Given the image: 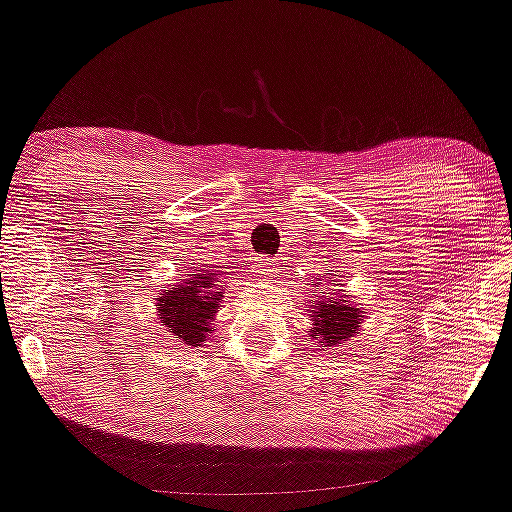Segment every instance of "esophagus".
<instances>
[{
  "instance_id": "1",
  "label": "esophagus",
  "mask_w": 512,
  "mask_h": 512,
  "mask_svg": "<svg viewBox=\"0 0 512 512\" xmlns=\"http://www.w3.org/2000/svg\"><path fill=\"white\" fill-rule=\"evenodd\" d=\"M256 272H258V277H270V275H275V272H277V268H275V258H268V256L258 258Z\"/></svg>"
}]
</instances>
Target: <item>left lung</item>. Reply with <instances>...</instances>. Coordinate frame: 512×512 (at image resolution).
Instances as JSON below:
<instances>
[{"instance_id":"8db88e82","label":"left lung","mask_w":512,"mask_h":512,"mask_svg":"<svg viewBox=\"0 0 512 512\" xmlns=\"http://www.w3.org/2000/svg\"><path fill=\"white\" fill-rule=\"evenodd\" d=\"M335 270H326L324 279L314 277V291L312 305H310V335L312 340L321 342V347L333 349L340 347L342 342L354 338L366 319V312L354 303L349 296H342V289H328V293H321V284L335 282Z\"/></svg>"}]
</instances>
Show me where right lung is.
I'll use <instances>...</instances> for the list:
<instances>
[{"instance_id":"right-lung-1","label":"right lung","mask_w":512,"mask_h":512,"mask_svg":"<svg viewBox=\"0 0 512 512\" xmlns=\"http://www.w3.org/2000/svg\"><path fill=\"white\" fill-rule=\"evenodd\" d=\"M221 270L200 268L195 275H188L179 284L165 286L156 298V310L160 317V326L170 338L191 347H200L212 328L216 312L221 307L223 289L221 286Z\"/></svg>"}]
</instances>
